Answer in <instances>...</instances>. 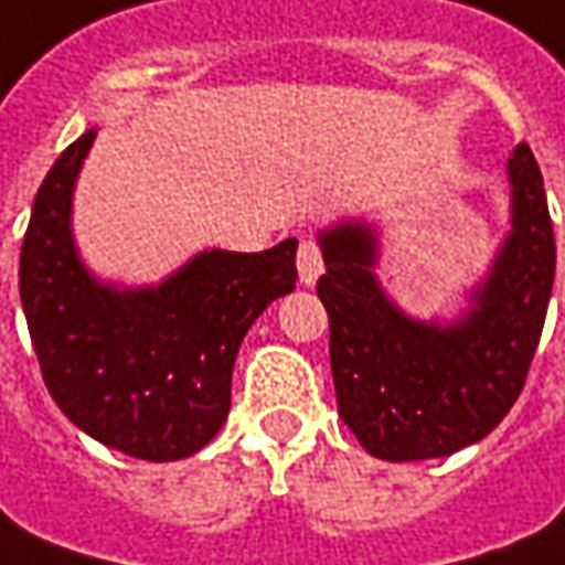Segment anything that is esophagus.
Returning <instances> with one entry per match:
<instances>
[{
    "label": "esophagus",
    "mask_w": 565,
    "mask_h": 565,
    "mask_svg": "<svg viewBox=\"0 0 565 565\" xmlns=\"http://www.w3.org/2000/svg\"><path fill=\"white\" fill-rule=\"evenodd\" d=\"M322 274V252L320 245L313 239H305L298 245V276H301V286H313Z\"/></svg>",
    "instance_id": "obj_1"
}]
</instances>
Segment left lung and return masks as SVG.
<instances>
[{
	"label": "left lung",
	"instance_id": "8db88e82",
	"mask_svg": "<svg viewBox=\"0 0 565 565\" xmlns=\"http://www.w3.org/2000/svg\"><path fill=\"white\" fill-rule=\"evenodd\" d=\"M511 231L452 322L415 320L375 276L379 231H320L338 415L384 461L443 458L492 434L526 384L554 289L557 245L529 143L508 162Z\"/></svg>",
	"mask_w": 565,
	"mask_h": 565
}]
</instances>
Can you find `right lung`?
Wrapping results in <instances>:
<instances>
[{
	"label": "right lung",
	"mask_w": 565,
	"mask_h": 565,
	"mask_svg": "<svg viewBox=\"0 0 565 565\" xmlns=\"http://www.w3.org/2000/svg\"><path fill=\"white\" fill-rule=\"evenodd\" d=\"M97 128L57 157L21 248V305L49 394L97 443L143 461L200 452L231 412L236 353L295 289L298 239L205 248L157 286L97 279L73 239V190Z\"/></svg>",
	"instance_id": "1"
}]
</instances>
